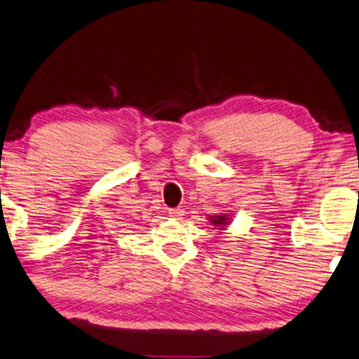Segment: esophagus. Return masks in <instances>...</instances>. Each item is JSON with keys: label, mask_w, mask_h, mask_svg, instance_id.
Segmentation results:
<instances>
[{"label": "esophagus", "mask_w": 359, "mask_h": 359, "mask_svg": "<svg viewBox=\"0 0 359 359\" xmlns=\"http://www.w3.org/2000/svg\"><path fill=\"white\" fill-rule=\"evenodd\" d=\"M185 215V212L182 208H172V210H170V216H172V217H177V219H180L182 216Z\"/></svg>", "instance_id": "obj_1"}]
</instances>
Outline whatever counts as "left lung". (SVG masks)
<instances>
[{
	"instance_id": "left-lung-1",
	"label": "left lung",
	"mask_w": 359,
	"mask_h": 359,
	"mask_svg": "<svg viewBox=\"0 0 359 359\" xmlns=\"http://www.w3.org/2000/svg\"><path fill=\"white\" fill-rule=\"evenodd\" d=\"M210 221L213 222V226H221V229H224L222 226H227L229 224V216L226 215H217V216H210Z\"/></svg>"
}]
</instances>
